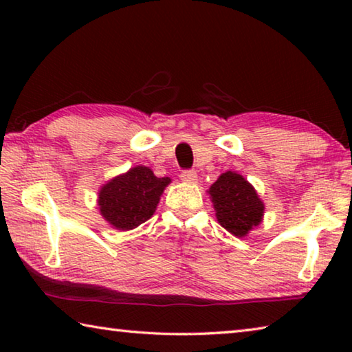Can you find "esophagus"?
Here are the masks:
<instances>
[{
  "mask_svg": "<svg viewBox=\"0 0 352 352\" xmlns=\"http://www.w3.org/2000/svg\"><path fill=\"white\" fill-rule=\"evenodd\" d=\"M180 177H182V180L183 182H186V183H195L197 182V172L195 170H183L182 174H180Z\"/></svg>",
  "mask_w": 352,
  "mask_h": 352,
  "instance_id": "34e87169",
  "label": "esophagus"
}]
</instances>
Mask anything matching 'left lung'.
<instances>
[{
    "mask_svg": "<svg viewBox=\"0 0 352 352\" xmlns=\"http://www.w3.org/2000/svg\"><path fill=\"white\" fill-rule=\"evenodd\" d=\"M219 223L237 237H243L261 223L264 205L252 184L234 172H225L210 188Z\"/></svg>",
    "mask_w": 352,
    "mask_h": 352,
    "instance_id": "obj_1",
    "label": "left lung"
}]
</instances>
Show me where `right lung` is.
I'll return each instance as SVG.
<instances>
[{
  "mask_svg": "<svg viewBox=\"0 0 352 352\" xmlns=\"http://www.w3.org/2000/svg\"><path fill=\"white\" fill-rule=\"evenodd\" d=\"M169 183V177L158 178L146 166H136L100 189V214L118 230H133L153 216L160 195Z\"/></svg>",
  "mask_w": 352,
  "mask_h": 352,
  "instance_id": "right-lung-1",
  "label": "right lung"
}]
</instances>
